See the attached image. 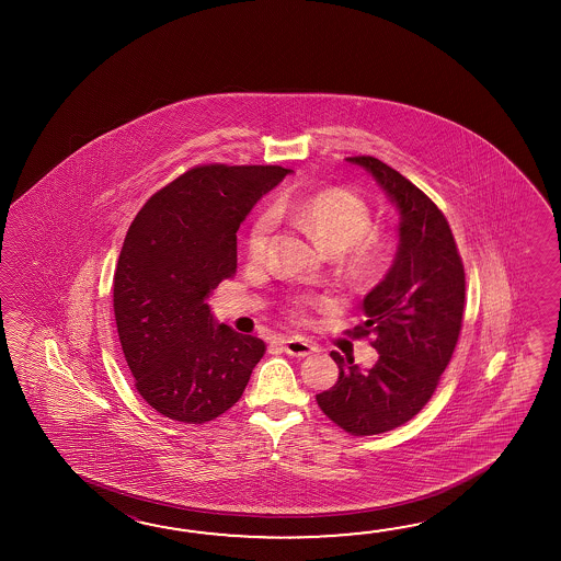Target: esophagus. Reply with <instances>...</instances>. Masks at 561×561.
<instances>
[{"label": "esophagus", "mask_w": 561, "mask_h": 561, "mask_svg": "<svg viewBox=\"0 0 561 561\" xmlns=\"http://www.w3.org/2000/svg\"><path fill=\"white\" fill-rule=\"evenodd\" d=\"M283 348H285L286 355H290V357H309L314 353V346L310 345L309 341L300 339V336L285 339Z\"/></svg>", "instance_id": "34e87169"}]
</instances>
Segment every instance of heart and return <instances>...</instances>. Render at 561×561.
Instances as JSON below:
<instances>
[{"mask_svg": "<svg viewBox=\"0 0 561 561\" xmlns=\"http://www.w3.org/2000/svg\"><path fill=\"white\" fill-rule=\"evenodd\" d=\"M280 215L290 216L312 239L331 254H341L345 273L363 280L375 275L387 256V240L370 230L373 216L367 203L355 192L327 188L298 196L278 206ZM276 227L275 213L256 215L249 228L247 249L252 259H261ZM305 305V300H300Z\"/></svg>", "mask_w": 561, "mask_h": 561, "instance_id": "b5f03b06", "label": "heart"}]
</instances>
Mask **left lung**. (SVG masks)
Instances as JSON below:
<instances>
[{"instance_id":"1","label":"left lung","mask_w":561,"mask_h":561,"mask_svg":"<svg viewBox=\"0 0 561 561\" xmlns=\"http://www.w3.org/2000/svg\"><path fill=\"white\" fill-rule=\"evenodd\" d=\"M367 170L399 213V247L379 285L363 298L379 358L358 369L331 353L339 381L317 394L327 417L353 435H377L415 417L454 355L466 305V271L442 210L413 182L373 156L345 158Z\"/></svg>"}]
</instances>
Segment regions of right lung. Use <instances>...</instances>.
<instances>
[{
    "instance_id": "add662e5",
    "label": "right lung",
    "mask_w": 561,
    "mask_h": 561,
    "mask_svg": "<svg viewBox=\"0 0 561 561\" xmlns=\"http://www.w3.org/2000/svg\"><path fill=\"white\" fill-rule=\"evenodd\" d=\"M283 167H196L144 204L114 275L119 343L136 389L164 417L206 423L234 405L263 341L216 322L206 298L237 273V230Z\"/></svg>"
}]
</instances>
